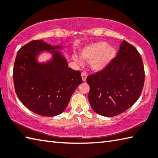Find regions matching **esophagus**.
<instances>
[{"label":"esophagus","mask_w":158,"mask_h":158,"mask_svg":"<svg viewBox=\"0 0 158 158\" xmlns=\"http://www.w3.org/2000/svg\"><path fill=\"white\" fill-rule=\"evenodd\" d=\"M87 77H88V74H87L86 72H83V73H81V77H82L83 81H86Z\"/></svg>","instance_id":"esophagus-1"}]
</instances>
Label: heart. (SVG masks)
Wrapping results in <instances>:
<instances>
[{"label": "heart", "instance_id": "1", "mask_svg": "<svg viewBox=\"0 0 158 158\" xmlns=\"http://www.w3.org/2000/svg\"><path fill=\"white\" fill-rule=\"evenodd\" d=\"M116 54V51L113 47L108 45L104 41H99L87 45L80 52L81 59L90 61L92 69L100 71L107 67L113 61ZM80 57L76 55L73 56V59L79 64H81L82 61Z\"/></svg>", "mask_w": 158, "mask_h": 158}]
</instances>
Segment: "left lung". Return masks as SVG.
I'll return each instance as SVG.
<instances>
[{"label": "left lung", "instance_id": "8db88e82", "mask_svg": "<svg viewBox=\"0 0 158 158\" xmlns=\"http://www.w3.org/2000/svg\"><path fill=\"white\" fill-rule=\"evenodd\" d=\"M144 77V65L138 51L123 41L116 57L108 66L87 77L90 86L88 100L92 108L105 117L122 113L138 99Z\"/></svg>", "mask_w": 158, "mask_h": 158}]
</instances>
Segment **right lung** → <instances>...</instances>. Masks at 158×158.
I'll use <instances>...</instances> for the list:
<instances>
[{
  "label": "right lung",
  "mask_w": 158,
  "mask_h": 158,
  "mask_svg": "<svg viewBox=\"0 0 158 158\" xmlns=\"http://www.w3.org/2000/svg\"><path fill=\"white\" fill-rule=\"evenodd\" d=\"M61 45H51L34 40L18 51L14 62L13 79L17 96L29 110L40 115L54 117L62 113L82 79L79 71L68 68ZM44 51L51 60L39 62Z\"/></svg>",
  "instance_id": "right-lung-1"
}]
</instances>
